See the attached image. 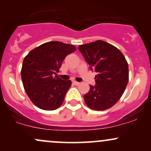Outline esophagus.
Wrapping results in <instances>:
<instances>
[{
  "mask_svg": "<svg viewBox=\"0 0 151 151\" xmlns=\"http://www.w3.org/2000/svg\"><path fill=\"white\" fill-rule=\"evenodd\" d=\"M73 83H74V85H76V86H78V85H79V84H80V83H79V82H78V81H73Z\"/></svg>",
  "mask_w": 151,
  "mask_h": 151,
  "instance_id": "34e87169",
  "label": "esophagus"
}]
</instances>
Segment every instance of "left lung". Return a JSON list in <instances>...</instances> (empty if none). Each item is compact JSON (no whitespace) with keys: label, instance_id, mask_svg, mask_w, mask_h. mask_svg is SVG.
I'll return each instance as SVG.
<instances>
[{"label":"left lung","instance_id":"left-lung-1","mask_svg":"<svg viewBox=\"0 0 151 151\" xmlns=\"http://www.w3.org/2000/svg\"><path fill=\"white\" fill-rule=\"evenodd\" d=\"M91 71H95L96 85H90L84 95L86 104L96 111L112 107L120 99L129 81V66L116 47L102 40L78 47Z\"/></svg>","mask_w":151,"mask_h":151}]
</instances>
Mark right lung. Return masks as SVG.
<instances>
[{
    "label": "right lung",
    "mask_w": 151,
    "mask_h": 151,
    "mask_svg": "<svg viewBox=\"0 0 151 151\" xmlns=\"http://www.w3.org/2000/svg\"><path fill=\"white\" fill-rule=\"evenodd\" d=\"M75 50L72 45L52 41L31 50L24 58L22 84L27 96L38 108L55 110L63 103L72 82L56 75L64 59Z\"/></svg>",
    "instance_id": "add662e5"
}]
</instances>
